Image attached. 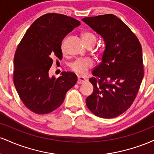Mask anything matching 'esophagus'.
<instances>
[{
    "mask_svg": "<svg viewBox=\"0 0 154 154\" xmlns=\"http://www.w3.org/2000/svg\"><path fill=\"white\" fill-rule=\"evenodd\" d=\"M77 83L78 84H83V83L86 82L88 81V79L86 78H85V77H82V76H78V77H77Z\"/></svg>",
    "mask_w": 154,
    "mask_h": 154,
    "instance_id": "esophagus-1",
    "label": "esophagus"
}]
</instances>
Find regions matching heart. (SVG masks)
I'll return each mask as SVG.
<instances>
[{
	"mask_svg": "<svg viewBox=\"0 0 154 154\" xmlns=\"http://www.w3.org/2000/svg\"><path fill=\"white\" fill-rule=\"evenodd\" d=\"M82 38L84 40L85 45H94L96 43L97 38L93 33L90 32H85L82 34ZM62 51L64 50L63 45H61ZM95 61L91 58H80L76 59L70 65V69L72 71L79 75H84L87 74L91 69L94 66Z\"/></svg>",
	"mask_w": 154,
	"mask_h": 154,
	"instance_id": "b5f03b06",
	"label": "heart"
}]
</instances>
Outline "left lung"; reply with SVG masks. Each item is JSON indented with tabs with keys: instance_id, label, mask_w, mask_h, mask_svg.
<instances>
[{
	"instance_id": "obj_1",
	"label": "left lung",
	"mask_w": 154,
	"mask_h": 154,
	"mask_svg": "<svg viewBox=\"0 0 154 154\" xmlns=\"http://www.w3.org/2000/svg\"><path fill=\"white\" fill-rule=\"evenodd\" d=\"M82 21L103 37L102 61L90 78L93 92L86 105L105 119L121 115L131 106L144 76L142 47L128 26L115 15L85 17Z\"/></svg>"
}]
</instances>
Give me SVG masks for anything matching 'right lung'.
<instances>
[{
  "label": "right lung",
  "mask_w": 154,
  "mask_h": 154,
  "mask_svg": "<svg viewBox=\"0 0 154 154\" xmlns=\"http://www.w3.org/2000/svg\"><path fill=\"white\" fill-rule=\"evenodd\" d=\"M79 24L68 16L46 14L32 24L17 46L14 83L23 103L35 114L56 110L77 82L73 72H63L58 78H51L48 71L53 60L62 59L63 39Z\"/></svg>",
  "instance_id": "obj_1"
}]
</instances>
